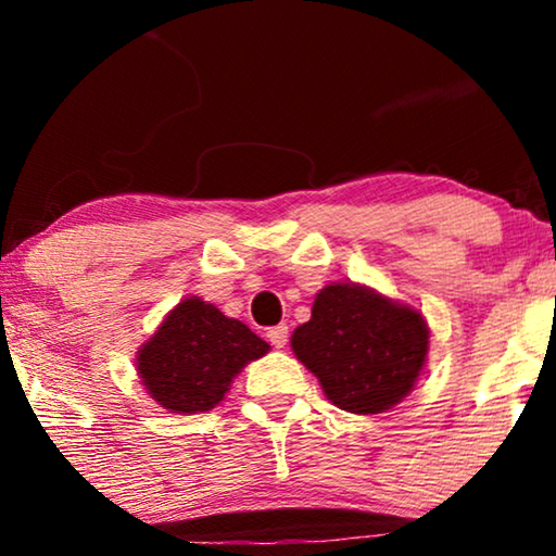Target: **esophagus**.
Listing matches in <instances>:
<instances>
[{"instance_id": "1", "label": "esophagus", "mask_w": 556, "mask_h": 556, "mask_svg": "<svg viewBox=\"0 0 556 556\" xmlns=\"http://www.w3.org/2000/svg\"><path fill=\"white\" fill-rule=\"evenodd\" d=\"M265 337H268V341H270V344L276 346V349H283V346L288 344V326H286V324L270 326Z\"/></svg>"}]
</instances>
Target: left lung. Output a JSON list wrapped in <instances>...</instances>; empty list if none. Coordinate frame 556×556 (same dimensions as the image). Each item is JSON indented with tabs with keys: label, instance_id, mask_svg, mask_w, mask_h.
I'll list each match as a JSON object with an SVG mask.
<instances>
[{
	"label": "left lung",
	"instance_id": "left-lung-1",
	"mask_svg": "<svg viewBox=\"0 0 556 556\" xmlns=\"http://www.w3.org/2000/svg\"><path fill=\"white\" fill-rule=\"evenodd\" d=\"M430 329L420 311L367 286L329 283L293 331L291 346L333 405L377 415L402 402L428 359Z\"/></svg>",
	"mask_w": 556,
	"mask_h": 556
}]
</instances>
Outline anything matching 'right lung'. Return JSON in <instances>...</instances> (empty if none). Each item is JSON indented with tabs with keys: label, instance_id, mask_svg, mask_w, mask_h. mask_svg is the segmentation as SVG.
<instances>
[{
	"label": "right lung",
	"instance_id": "obj_1",
	"mask_svg": "<svg viewBox=\"0 0 556 556\" xmlns=\"http://www.w3.org/2000/svg\"><path fill=\"white\" fill-rule=\"evenodd\" d=\"M268 349L238 318L192 295L177 303L139 349L136 369L164 409L197 415L219 405L240 369Z\"/></svg>",
	"mask_w": 556,
	"mask_h": 556
}]
</instances>
